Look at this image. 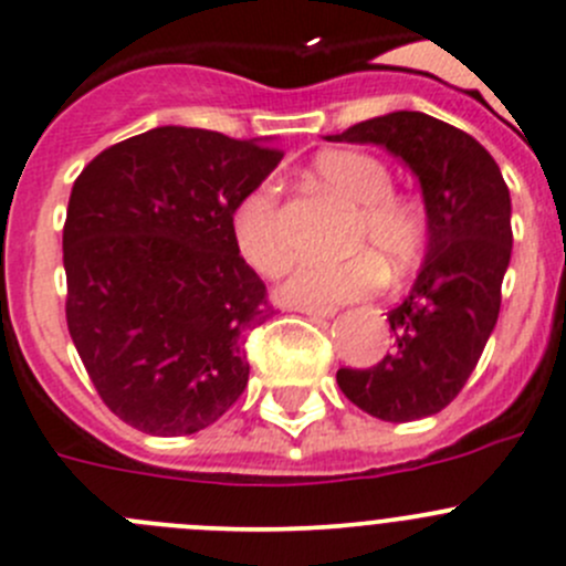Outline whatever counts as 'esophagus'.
Instances as JSON below:
<instances>
[{"mask_svg": "<svg viewBox=\"0 0 566 566\" xmlns=\"http://www.w3.org/2000/svg\"><path fill=\"white\" fill-rule=\"evenodd\" d=\"M295 310L310 315V318H332V315H335V310H321V307H295Z\"/></svg>", "mask_w": 566, "mask_h": 566, "instance_id": "1", "label": "esophagus"}]
</instances>
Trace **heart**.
Listing matches in <instances>:
<instances>
[{
    "label": "heart",
    "mask_w": 566,
    "mask_h": 566,
    "mask_svg": "<svg viewBox=\"0 0 566 566\" xmlns=\"http://www.w3.org/2000/svg\"><path fill=\"white\" fill-rule=\"evenodd\" d=\"M315 181L355 211L352 248L371 245L390 268H405L419 253L424 220L410 200L394 198V178L379 158L360 150H329L315 158ZM279 181L268 178L240 200L234 240L242 259L262 276H279L293 262V242L279 211ZM379 268L368 256L343 262H307L282 284V298L301 307L329 310L377 287Z\"/></svg>",
    "instance_id": "1"
}]
</instances>
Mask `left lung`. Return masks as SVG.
<instances>
[{
	"instance_id": "8db88e82",
	"label": "left lung",
	"mask_w": 566,
	"mask_h": 566,
	"mask_svg": "<svg viewBox=\"0 0 566 566\" xmlns=\"http://www.w3.org/2000/svg\"><path fill=\"white\" fill-rule=\"evenodd\" d=\"M326 139L399 158L419 178L427 211L424 262L388 313V355L371 368H340L337 385L374 419L436 416L461 394L497 324L514 245L503 172L478 139L421 111L374 116Z\"/></svg>"
}]
</instances>
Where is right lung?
Returning <instances> with one entry per match:
<instances>
[{
    "instance_id": "add662e5",
    "label": "right lung",
    "mask_w": 566,
    "mask_h": 566,
    "mask_svg": "<svg viewBox=\"0 0 566 566\" xmlns=\"http://www.w3.org/2000/svg\"><path fill=\"white\" fill-rule=\"evenodd\" d=\"M282 153L161 125L99 153L63 226L66 324L114 416L147 436L214 424L248 385L245 332L271 315L234 211Z\"/></svg>"
}]
</instances>
